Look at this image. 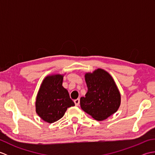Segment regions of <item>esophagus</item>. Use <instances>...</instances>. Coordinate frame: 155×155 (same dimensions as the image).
Returning <instances> with one entry per match:
<instances>
[{"label": "esophagus", "mask_w": 155, "mask_h": 155, "mask_svg": "<svg viewBox=\"0 0 155 155\" xmlns=\"http://www.w3.org/2000/svg\"><path fill=\"white\" fill-rule=\"evenodd\" d=\"M74 103L76 106H78V105H79V103H80V99H78V98H77V99H75L74 101Z\"/></svg>", "instance_id": "1"}]
</instances>
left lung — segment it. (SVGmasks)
<instances>
[{"label": "left lung", "mask_w": 155, "mask_h": 155, "mask_svg": "<svg viewBox=\"0 0 155 155\" xmlns=\"http://www.w3.org/2000/svg\"><path fill=\"white\" fill-rule=\"evenodd\" d=\"M88 91L80 100L81 107L95 120L107 119L118 110L120 94L111 75L102 68L84 75Z\"/></svg>", "instance_id": "left-lung-1"}]
</instances>
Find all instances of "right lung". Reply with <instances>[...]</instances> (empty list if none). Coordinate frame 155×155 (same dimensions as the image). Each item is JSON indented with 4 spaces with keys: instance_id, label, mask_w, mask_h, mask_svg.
<instances>
[{
    "instance_id": "add662e5",
    "label": "right lung",
    "mask_w": 155,
    "mask_h": 155,
    "mask_svg": "<svg viewBox=\"0 0 155 155\" xmlns=\"http://www.w3.org/2000/svg\"><path fill=\"white\" fill-rule=\"evenodd\" d=\"M63 75L56 74L45 78L36 98V112L48 123L57 121L64 116L67 108L74 106L68 91L62 87Z\"/></svg>"
}]
</instances>
